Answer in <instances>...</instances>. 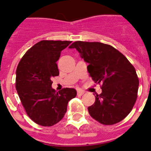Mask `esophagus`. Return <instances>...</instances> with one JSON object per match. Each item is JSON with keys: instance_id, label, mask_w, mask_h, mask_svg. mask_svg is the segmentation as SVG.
Masks as SVG:
<instances>
[{"instance_id": "esophagus-1", "label": "esophagus", "mask_w": 151, "mask_h": 151, "mask_svg": "<svg viewBox=\"0 0 151 151\" xmlns=\"http://www.w3.org/2000/svg\"><path fill=\"white\" fill-rule=\"evenodd\" d=\"M84 92L83 90H82V89H78V90H77V95L82 96V94H84Z\"/></svg>"}]
</instances>
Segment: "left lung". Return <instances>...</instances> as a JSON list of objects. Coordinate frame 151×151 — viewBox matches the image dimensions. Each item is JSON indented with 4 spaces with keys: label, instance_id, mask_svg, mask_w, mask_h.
<instances>
[{
    "label": "left lung",
    "instance_id": "obj_1",
    "mask_svg": "<svg viewBox=\"0 0 151 151\" xmlns=\"http://www.w3.org/2000/svg\"><path fill=\"white\" fill-rule=\"evenodd\" d=\"M95 83L102 85V93L88 107L89 115L103 125H113L131 112L137 99L139 80L135 68L113 46L100 42H74Z\"/></svg>",
    "mask_w": 151,
    "mask_h": 151
}]
</instances>
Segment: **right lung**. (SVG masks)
Returning a JSON list of instances; mask_svg holds the SVG:
<instances>
[{
  "instance_id": "obj_1",
  "label": "right lung",
  "mask_w": 151,
  "mask_h": 151,
  "mask_svg": "<svg viewBox=\"0 0 151 151\" xmlns=\"http://www.w3.org/2000/svg\"><path fill=\"white\" fill-rule=\"evenodd\" d=\"M72 41H41L26 52L16 69V88L26 113L42 126H52L64 117L68 102L77 95L73 88L59 92L51 77L59 74L57 62Z\"/></svg>"
}]
</instances>
